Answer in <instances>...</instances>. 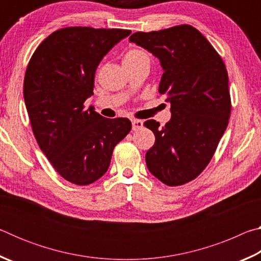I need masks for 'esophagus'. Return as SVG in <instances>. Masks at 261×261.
I'll return each instance as SVG.
<instances>
[{"label": "esophagus", "mask_w": 261, "mask_h": 261, "mask_svg": "<svg viewBox=\"0 0 261 261\" xmlns=\"http://www.w3.org/2000/svg\"><path fill=\"white\" fill-rule=\"evenodd\" d=\"M143 126H144L143 121H140V120H132V130H134V131L140 130Z\"/></svg>", "instance_id": "34e87169"}]
</instances>
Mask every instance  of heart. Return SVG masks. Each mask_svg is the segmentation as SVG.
Segmentation results:
<instances>
[{"label":"heart","instance_id":"b5f03b06","mask_svg":"<svg viewBox=\"0 0 261 261\" xmlns=\"http://www.w3.org/2000/svg\"><path fill=\"white\" fill-rule=\"evenodd\" d=\"M143 59H148L147 55L144 51L139 49H130L125 53L123 56V63H132V62H137Z\"/></svg>","mask_w":261,"mask_h":261}]
</instances>
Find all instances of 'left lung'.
<instances>
[{
    "mask_svg": "<svg viewBox=\"0 0 261 261\" xmlns=\"http://www.w3.org/2000/svg\"><path fill=\"white\" fill-rule=\"evenodd\" d=\"M129 40L160 61L159 92L170 103L165 126L144 123L155 136L145 156L149 173L169 187L188 183L208 165L227 129L231 106L226 65L191 25L137 32Z\"/></svg>",
    "mask_w": 261,
    "mask_h": 261,
    "instance_id": "obj_1",
    "label": "left lung"
}]
</instances>
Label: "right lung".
<instances>
[{
  "mask_svg": "<svg viewBox=\"0 0 261 261\" xmlns=\"http://www.w3.org/2000/svg\"><path fill=\"white\" fill-rule=\"evenodd\" d=\"M130 33L57 30L39 45L26 69L24 100L35 139L57 173L73 184L102 177L114 147L131 130L127 118H106L92 106L84 109L101 60Z\"/></svg>",
  "mask_w": 261,
  "mask_h": 261,
  "instance_id": "add662e5",
  "label": "right lung"
}]
</instances>
